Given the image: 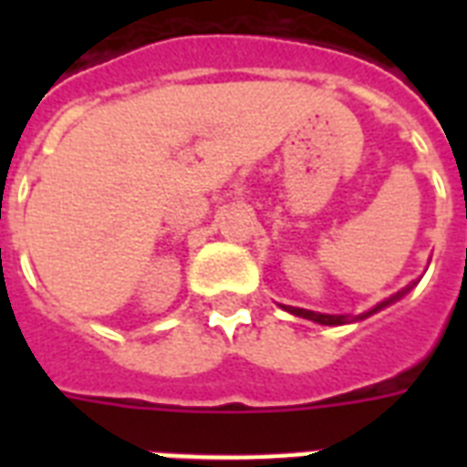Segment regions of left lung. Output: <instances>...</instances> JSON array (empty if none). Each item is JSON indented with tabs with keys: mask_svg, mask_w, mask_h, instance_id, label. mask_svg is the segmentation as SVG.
I'll return each instance as SVG.
<instances>
[{
	"mask_svg": "<svg viewBox=\"0 0 467 467\" xmlns=\"http://www.w3.org/2000/svg\"><path fill=\"white\" fill-rule=\"evenodd\" d=\"M414 284H410L407 288H402V291H398L395 296H390V298H385L383 303H378L376 307H370V310L361 312V315H356V317H351V315H329V312H315V310H306V307H293V306H281L285 312H291V315H296V317H303V319H312V322H317V325H327V327H339V325H351V322H358V319H366L370 317V315H376V312L385 310L388 306H392V303H398V300H402L407 296V293L412 291Z\"/></svg>",
	"mask_w": 467,
	"mask_h": 467,
	"instance_id": "1",
	"label": "left lung"
}]
</instances>
